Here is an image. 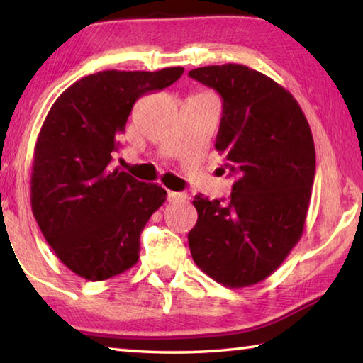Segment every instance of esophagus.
I'll return each mask as SVG.
<instances>
[{
  "instance_id": "1",
  "label": "esophagus",
  "mask_w": 363,
  "mask_h": 363,
  "mask_svg": "<svg viewBox=\"0 0 363 363\" xmlns=\"http://www.w3.org/2000/svg\"><path fill=\"white\" fill-rule=\"evenodd\" d=\"M168 200H169V201H181V200H186V194H182V192H173V190H168Z\"/></svg>"
}]
</instances>
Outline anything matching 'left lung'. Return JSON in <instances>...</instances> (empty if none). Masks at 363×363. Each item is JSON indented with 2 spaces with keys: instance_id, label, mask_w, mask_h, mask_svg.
<instances>
[{
  "instance_id": "8db88e82",
  "label": "left lung",
  "mask_w": 363,
  "mask_h": 363,
  "mask_svg": "<svg viewBox=\"0 0 363 363\" xmlns=\"http://www.w3.org/2000/svg\"><path fill=\"white\" fill-rule=\"evenodd\" d=\"M189 77L223 99L214 147L235 176L227 201L195 195L190 253L218 284L255 285L303 235L315 176L309 123L285 88L247 65L200 67Z\"/></svg>"
}]
</instances>
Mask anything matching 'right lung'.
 <instances>
[{
	"label": "right lung",
	"instance_id": "1",
	"mask_svg": "<svg viewBox=\"0 0 363 363\" xmlns=\"http://www.w3.org/2000/svg\"><path fill=\"white\" fill-rule=\"evenodd\" d=\"M182 73V67L97 72L49 110L35 145L32 211L54 253L79 277L107 280L138 262L140 232L167 190L113 169L112 160L134 102Z\"/></svg>",
	"mask_w": 363,
	"mask_h": 363
}]
</instances>
